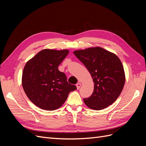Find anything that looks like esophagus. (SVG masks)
<instances>
[{"label":"esophagus","instance_id":"1","mask_svg":"<svg viewBox=\"0 0 146 146\" xmlns=\"http://www.w3.org/2000/svg\"><path fill=\"white\" fill-rule=\"evenodd\" d=\"M76 86H77V90H78V89H80V88L81 87V86H82V84H81L80 83H77Z\"/></svg>","mask_w":146,"mask_h":146}]
</instances>
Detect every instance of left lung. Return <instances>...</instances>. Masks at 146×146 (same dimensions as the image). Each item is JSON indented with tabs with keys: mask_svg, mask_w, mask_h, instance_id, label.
I'll use <instances>...</instances> for the list:
<instances>
[{
	"mask_svg": "<svg viewBox=\"0 0 146 146\" xmlns=\"http://www.w3.org/2000/svg\"><path fill=\"white\" fill-rule=\"evenodd\" d=\"M85 66L94 83V91L84 102L91 109L100 110L113 104L121 93L125 78L118 57L104 48L96 47L74 52Z\"/></svg>",
	"mask_w": 146,
	"mask_h": 146,
	"instance_id": "8db88e82",
	"label": "left lung"
}]
</instances>
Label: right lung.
Returning <instances> with one entry per match:
<instances>
[{"label": "right lung", "instance_id": "add662e5", "mask_svg": "<svg viewBox=\"0 0 146 146\" xmlns=\"http://www.w3.org/2000/svg\"><path fill=\"white\" fill-rule=\"evenodd\" d=\"M68 54V50L44 49L26 63L22 85L28 98L38 107L47 111L58 109L69 92L77 90L58 68Z\"/></svg>", "mask_w": 146, "mask_h": 146}]
</instances>
